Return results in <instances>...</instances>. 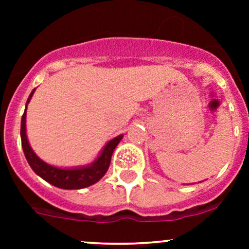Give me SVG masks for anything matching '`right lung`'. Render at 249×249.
Wrapping results in <instances>:
<instances>
[{
	"label": "right lung",
	"mask_w": 249,
	"mask_h": 249,
	"mask_svg": "<svg viewBox=\"0 0 249 249\" xmlns=\"http://www.w3.org/2000/svg\"><path fill=\"white\" fill-rule=\"evenodd\" d=\"M34 92L35 89L32 90L29 99H27L26 108ZM26 108H25L24 114L21 117L20 136H21V147L22 150H24L25 158H26L27 162H29V165L34 170L35 173H37L39 177L43 178L44 180H47L48 183L53 184L54 187L61 188V189H83V188L95 184L104 177L105 173L107 172L109 167L113 150L115 149L118 143L122 141L124 135H119V136L110 140L105 145V148L100 153L99 157L96 158V160L90 165H88V166L73 167V169H60V167L52 166V165L47 164L43 160L39 159L35 154L32 148L30 147L26 136Z\"/></svg>",
	"instance_id": "add662e5"
}]
</instances>
